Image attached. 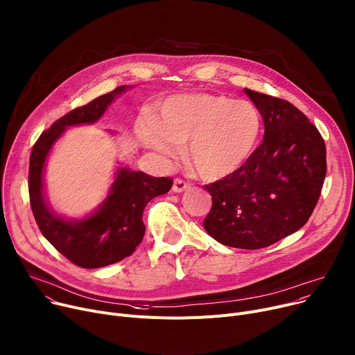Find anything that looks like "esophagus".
I'll list each match as a JSON object with an SVG mask.
<instances>
[{
	"instance_id": "obj_1",
	"label": "esophagus",
	"mask_w": 355,
	"mask_h": 355,
	"mask_svg": "<svg viewBox=\"0 0 355 355\" xmlns=\"http://www.w3.org/2000/svg\"><path fill=\"white\" fill-rule=\"evenodd\" d=\"M190 187H191L190 182H185L181 178H175L174 184H173V191L174 193H182V191H187Z\"/></svg>"
}]
</instances>
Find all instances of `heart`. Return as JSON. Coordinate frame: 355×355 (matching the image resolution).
I'll list each match as a JSON object with an SVG mask.
<instances>
[{
    "mask_svg": "<svg viewBox=\"0 0 355 355\" xmlns=\"http://www.w3.org/2000/svg\"><path fill=\"white\" fill-rule=\"evenodd\" d=\"M261 118L247 100H230L208 92L182 94L165 101L154 116L135 124L141 147L168 162L184 147L185 157L205 180L237 171L252 154Z\"/></svg>",
    "mask_w": 355,
    "mask_h": 355,
    "instance_id": "1",
    "label": "heart"
}]
</instances>
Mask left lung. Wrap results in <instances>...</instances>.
Segmentation results:
<instances>
[{
	"label": "left lung",
	"instance_id": "left-lung-1",
	"mask_svg": "<svg viewBox=\"0 0 355 355\" xmlns=\"http://www.w3.org/2000/svg\"><path fill=\"white\" fill-rule=\"evenodd\" d=\"M244 92L263 116L264 139L237 171L205 185L212 207L202 225L224 245L258 250L309 221L327 173L325 144L291 103Z\"/></svg>",
	"mask_w": 355,
	"mask_h": 355
}]
</instances>
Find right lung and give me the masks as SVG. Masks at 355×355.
<instances>
[{
  "label": "right lung",
  "mask_w": 355,
  "mask_h": 355,
  "mask_svg": "<svg viewBox=\"0 0 355 355\" xmlns=\"http://www.w3.org/2000/svg\"><path fill=\"white\" fill-rule=\"evenodd\" d=\"M128 88L116 87L87 105L69 111L40 135L31 151L28 190L35 221L44 237L71 263L83 268L105 267L131 255L144 237L146 205L173 187L171 178H157L143 171L118 167L108 196L84 218H65L46 200L44 170L57 139L68 127L97 123L112 101Z\"/></svg>",
  "instance_id": "1"
}]
</instances>
